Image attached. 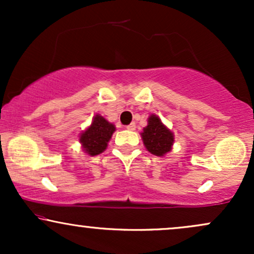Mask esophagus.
<instances>
[{
  "label": "esophagus",
  "instance_id": "34e87169",
  "mask_svg": "<svg viewBox=\"0 0 254 254\" xmlns=\"http://www.w3.org/2000/svg\"><path fill=\"white\" fill-rule=\"evenodd\" d=\"M127 130H130V131H133V130L136 129V124H135V123H131V124H129V125H127Z\"/></svg>",
  "mask_w": 254,
  "mask_h": 254
}]
</instances>
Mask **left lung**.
Wrapping results in <instances>:
<instances>
[{"label":"left lung","instance_id":"1","mask_svg":"<svg viewBox=\"0 0 254 254\" xmlns=\"http://www.w3.org/2000/svg\"><path fill=\"white\" fill-rule=\"evenodd\" d=\"M141 136L147 150L156 156H164L171 151L174 142L173 132L162 124L156 115H151L148 118V125Z\"/></svg>","mask_w":254,"mask_h":254}]
</instances>
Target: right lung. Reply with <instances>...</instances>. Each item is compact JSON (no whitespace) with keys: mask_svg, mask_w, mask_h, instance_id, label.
Listing matches in <instances>:
<instances>
[{"mask_svg":"<svg viewBox=\"0 0 254 254\" xmlns=\"http://www.w3.org/2000/svg\"><path fill=\"white\" fill-rule=\"evenodd\" d=\"M115 131V125L107 122L103 116L95 115L92 124L80 135V143L84 153L90 156L103 153Z\"/></svg>","mask_w":254,"mask_h":254,"instance_id":"add662e5","label":"right lung"}]
</instances>
